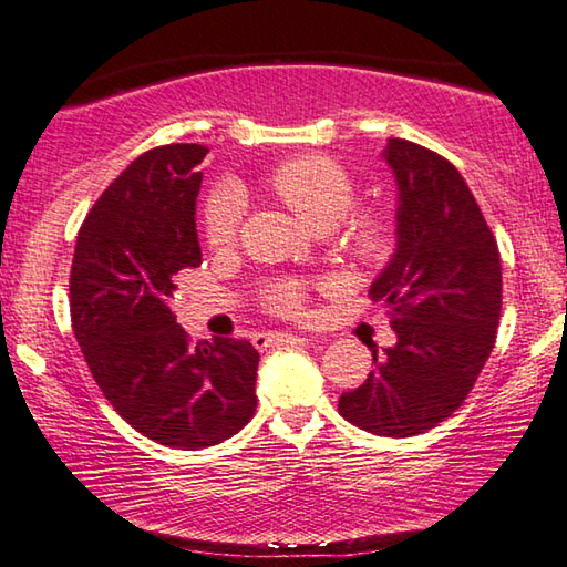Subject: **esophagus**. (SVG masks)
<instances>
[{"label": "esophagus", "instance_id": "esophagus-1", "mask_svg": "<svg viewBox=\"0 0 567 567\" xmlns=\"http://www.w3.org/2000/svg\"><path fill=\"white\" fill-rule=\"evenodd\" d=\"M287 340H302V338H297V334H287V332H260L252 338L255 348H260V350L270 348V344H277V342H287Z\"/></svg>", "mask_w": 567, "mask_h": 567}]
</instances>
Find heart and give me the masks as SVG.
Returning a JSON list of instances; mask_svg holds the SVG:
<instances>
[{
  "mask_svg": "<svg viewBox=\"0 0 567 567\" xmlns=\"http://www.w3.org/2000/svg\"><path fill=\"white\" fill-rule=\"evenodd\" d=\"M267 189L315 229L334 226L340 245L362 265L388 262L398 247V225L385 209H347L354 203L358 185L340 162L324 155H300L277 165L267 175ZM237 197L229 189H215L205 199L203 233L209 247L223 249L235 243L239 229ZM265 307L270 312L297 318L305 310V285L300 280H277L265 287Z\"/></svg>",
  "mask_w": 567,
  "mask_h": 567,
  "instance_id": "heart-1",
  "label": "heart"
}]
</instances>
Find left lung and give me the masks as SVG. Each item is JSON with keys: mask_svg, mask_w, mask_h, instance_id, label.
I'll return each instance as SVG.
<instances>
[{"mask_svg": "<svg viewBox=\"0 0 567 567\" xmlns=\"http://www.w3.org/2000/svg\"><path fill=\"white\" fill-rule=\"evenodd\" d=\"M400 189L398 249L370 300L388 307L395 348L372 352L340 415L368 433L410 437L463 405L495 348L501 249L453 162L410 140L385 150Z\"/></svg>", "mask_w": 567, "mask_h": 567, "instance_id": "left-lung-1", "label": "left lung"}]
</instances>
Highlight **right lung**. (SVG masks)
<instances>
[{"label":"right lung","instance_id":"obj_1","mask_svg":"<svg viewBox=\"0 0 567 567\" xmlns=\"http://www.w3.org/2000/svg\"><path fill=\"white\" fill-rule=\"evenodd\" d=\"M203 145L145 152L92 205L70 272L72 330L102 395L159 445L203 450L255 415L247 340L192 342L169 310L177 275L203 262L195 205Z\"/></svg>","mask_w":567,"mask_h":567}]
</instances>
